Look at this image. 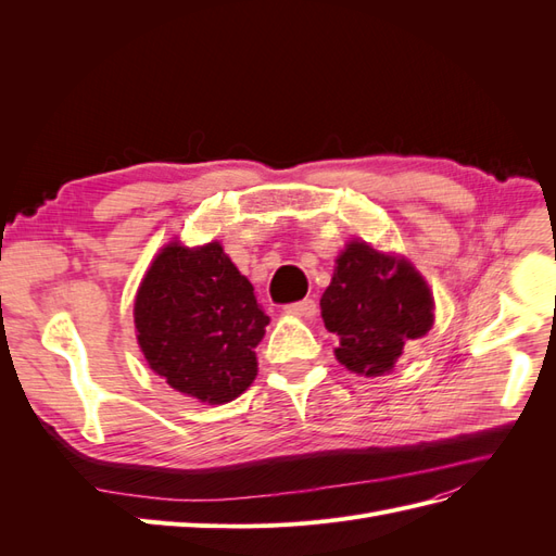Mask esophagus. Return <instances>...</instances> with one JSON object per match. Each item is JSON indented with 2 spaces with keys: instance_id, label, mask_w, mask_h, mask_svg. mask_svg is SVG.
<instances>
[{
  "instance_id": "esophagus-1",
  "label": "esophagus",
  "mask_w": 556,
  "mask_h": 556,
  "mask_svg": "<svg viewBox=\"0 0 556 556\" xmlns=\"http://www.w3.org/2000/svg\"><path fill=\"white\" fill-rule=\"evenodd\" d=\"M285 311H288L290 315H299V317H313L317 313V304L313 299H301V301H296V304H290Z\"/></svg>"
}]
</instances>
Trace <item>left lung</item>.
Listing matches in <instances>:
<instances>
[{
	"label": "left lung",
	"mask_w": 556,
	"mask_h": 556,
	"mask_svg": "<svg viewBox=\"0 0 556 556\" xmlns=\"http://www.w3.org/2000/svg\"><path fill=\"white\" fill-rule=\"evenodd\" d=\"M325 327L339 336L336 359L359 376L390 374L403 348L433 325V296L403 257L352 241L319 299Z\"/></svg>",
	"instance_id": "left-lung-1"
}]
</instances>
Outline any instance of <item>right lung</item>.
<instances>
[{
  "mask_svg": "<svg viewBox=\"0 0 556 556\" xmlns=\"http://www.w3.org/2000/svg\"><path fill=\"white\" fill-rule=\"evenodd\" d=\"M134 325L150 368L174 390L201 403H227L257 376L255 348L268 315L220 243L174 241L141 280Z\"/></svg>",
  "mask_w": 556,
  "mask_h": 556,
  "instance_id": "add662e5",
  "label": "right lung"
}]
</instances>
